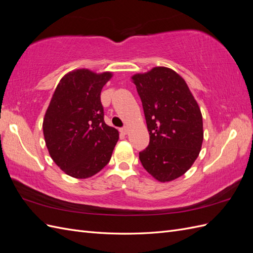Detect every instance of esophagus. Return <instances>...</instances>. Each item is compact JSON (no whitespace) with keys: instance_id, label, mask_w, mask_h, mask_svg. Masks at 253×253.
I'll use <instances>...</instances> for the list:
<instances>
[{"instance_id":"obj_1","label":"esophagus","mask_w":253,"mask_h":253,"mask_svg":"<svg viewBox=\"0 0 253 253\" xmlns=\"http://www.w3.org/2000/svg\"><path fill=\"white\" fill-rule=\"evenodd\" d=\"M120 132L124 134V135H126L127 134V132H128V127L127 126H124V127H121L120 128Z\"/></svg>"}]
</instances>
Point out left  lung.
<instances>
[{"mask_svg":"<svg viewBox=\"0 0 253 253\" xmlns=\"http://www.w3.org/2000/svg\"><path fill=\"white\" fill-rule=\"evenodd\" d=\"M147 121L150 143L139 152L145 170L160 182L185 174L200 154L203 116L186 81L158 66L132 77Z\"/></svg>","mask_w":253,"mask_h":253,"instance_id":"left-lung-1","label":"left lung"}]
</instances>
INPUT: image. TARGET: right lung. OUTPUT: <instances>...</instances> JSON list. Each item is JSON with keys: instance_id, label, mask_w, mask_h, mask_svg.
Wrapping results in <instances>:
<instances>
[{"instance_id": "obj_1", "label": "right lung", "mask_w": 253, "mask_h": 253, "mask_svg": "<svg viewBox=\"0 0 253 253\" xmlns=\"http://www.w3.org/2000/svg\"><path fill=\"white\" fill-rule=\"evenodd\" d=\"M113 74L85 68L60 80L43 119L44 139L50 157L75 178H88L109 164L119 139L105 125L101 89Z\"/></svg>"}]
</instances>
